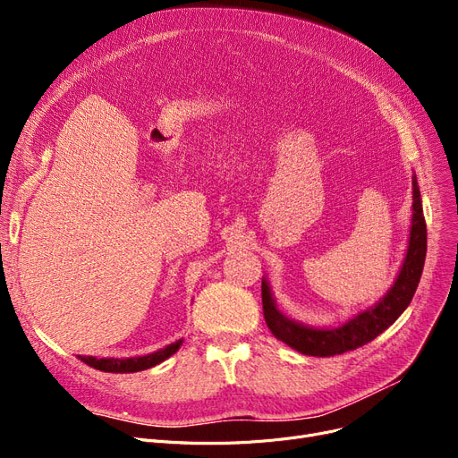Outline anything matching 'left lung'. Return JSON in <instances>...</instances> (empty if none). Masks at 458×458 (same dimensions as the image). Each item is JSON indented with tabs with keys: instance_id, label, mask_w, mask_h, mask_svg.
<instances>
[{
	"instance_id": "left-lung-1",
	"label": "left lung",
	"mask_w": 458,
	"mask_h": 458,
	"mask_svg": "<svg viewBox=\"0 0 458 458\" xmlns=\"http://www.w3.org/2000/svg\"><path fill=\"white\" fill-rule=\"evenodd\" d=\"M414 202H412V228L411 239H408V250L401 273L392 290L386 293L377 306L360 311L356 318L347 321L338 328H311L297 321L287 319L276 308L267 282H261V302H263V318L269 330L276 340L293 347L295 351L308 356H334L354 351L375 340L382 334L411 304L416 287L420 284L423 263L427 254V225L421 208V195L418 180L414 176Z\"/></svg>"
}]
</instances>
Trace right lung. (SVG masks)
<instances>
[{
	"mask_svg": "<svg viewBox=\"0 0 458 458\" xmlns=\"http://www.w3.org/2000/svg\"><path fill=\"white\" fill-rule=\"evenodd\" d=\"M180 345H182V340L176 344L166 345L165 349H161L157 352L139 356V358H94V356H78V358L87 366L106 371V373H135V371H142V369H148V368L161 364L163 360L173 356L180 349Z\"/></svg>",
	"mask_w": 458,
	"mask_h": 458,
	"instance_id": "1",
	"label": "right lung"
}]
</instances>
